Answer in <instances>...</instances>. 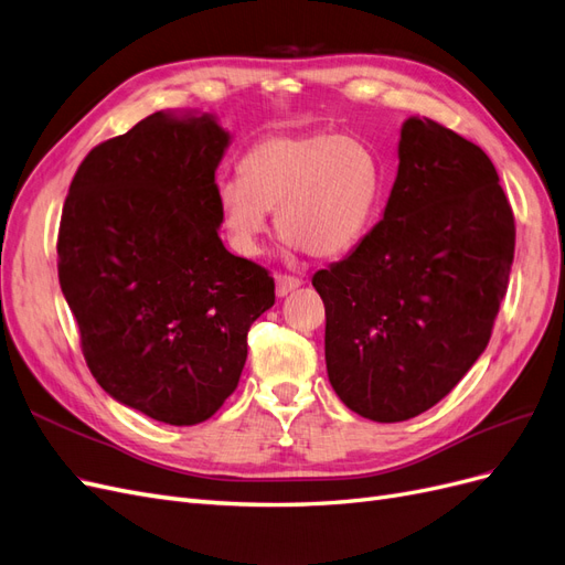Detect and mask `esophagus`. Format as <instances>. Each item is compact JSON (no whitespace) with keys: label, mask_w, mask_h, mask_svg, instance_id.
<instances>
[{"label":"esophagus","mask_w":565,"mask_h":565,"mask_svg":"<svg viewBox=\"0 0 565 565\" xmlns=\"http://www.w3.org/2000/svg\"><path fill=\"white\" fill-rule=\"evenodd\" d=\"M303 282L299 280V278H295V276H276V295L278 297H287L289 292H295L297 287H301Z\"/></svg>","instance_id":"1"}]
</instances>
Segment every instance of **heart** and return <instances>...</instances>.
<instances>
[{"label":"heart","instance_id":"b5f03b06","mask_svg":"<svg viewBox=\"0 0 565 565\" xmlns=\"http://www.w3.org/2000/svg\"><path fill=\"white\" fill-rule=\"evenodd\" d=\"M382 188V162L363 141L332 131L273 134L245 152L241 177L216 185V204L243 254H259L276 210L289 245L337 256L370 231Z\"/></svg>","mask_w":565,"mask_h":565}]
</instances>
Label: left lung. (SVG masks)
Returning <instances> with one entry per match:
<instances>
[{
    "label": "left lung",
    "instance_id": "left-lung-1",
    "mask_svg": "<svg viewBox=\"0 0 565 565\" xmlns=\"http://www.w3.org/2000/svg\"><path fill=\"white\" fill-rule=\"evenodd\" d=\"M514 241L486 152L429 117H407L382 221L313 276L341 403L372 422H405L446 398L488 347Z\"/></svg>",
    "mask_w": 565,
    "mask_h": 565
}]
</instances>
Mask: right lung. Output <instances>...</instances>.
<instances>
[{"mask_svg": "<svg viewBox=\"0 0 565 565\" xmlns=\"http://www.w3.org/2000/svg\"><path fill=\"white\" fill-rule=\"evenodd\" d=\"M216 115L152 113L96 146L67 191L58 280L110 398L174 426L210 419L241 380L249 324L276 301L266 268L218 237Z\"/></svg>", "mask_w": 565, "mask_h": 565, "instance_id": "add662e5", "label": "right lung"}]
</instances>
